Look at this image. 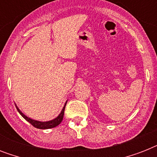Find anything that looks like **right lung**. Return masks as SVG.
Here are the masks:
<instances>
[{
  "label": "right lung",
  "instance_id": "right-lung-1",
  "mask_svg": "<svg viewBox=\"0 0 157 157\" xmlns=\"http://www.w3.org/2000/svg\"><path fill=\"white\" fill-rule=\"evenodd\" d=\"M66 103L64 105L63 108L62 110L61 113L58 116V117L55 118V119L52 120V121H45V122H42V121H35V120H33L29 118V117H26L25 115L22 113V112L19 111L18 107H16L17 110H18V112H19V114L22 116V117L26 120V121H28L29 123H30L32 125L35 127V128H37V129H51V128H54V127L58 126L60 123L63 121V115H64V110H65V107H66Z\"/></svg>",
  "mask_w": 157,
  "mask_h": 157
}]
</instances>
